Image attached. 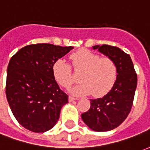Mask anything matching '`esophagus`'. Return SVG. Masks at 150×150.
I'll return each mask as SVG.
<instances>
[{
	"label": "esophagus",
	"instance_id": "1",
	"mask_svg": "<svg viewBox=\"0 0 150 150\" xmlns=\"http://www.w3.org/2000/svg\"><path fill=\"white\" fill-rule=\"evenodd\" d=\"M75 100H77V99L75 97H72V96H69V98H68L69 102H72V101Z\"/></svg>",
	"mask_w": 150,
	"mask_h": 150
}]
</instances>
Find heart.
Here are the masks:
<instances>
[{"label": "heart", "mask_w": 150, "mask_h": 150, "mask_svg": "<svg viewBox=\"0 0 150 150\" xmlns=\"http://www.w3.org/2000/svg\"><path fill=\"white\" fill-rule=\"evenodd\" d=\"M73 68L82 71L79 75L81 83L70 89L75 96H86L92 93L101 96L110 90L116 81L117 67L114 60L103 57L87 49L79 50L71 55ZM53 75L63 88H68L74 81L71 67L64 59H59L52 66Z\"/></svg>", "instance_id": "b5f03b06"}]
</instances>
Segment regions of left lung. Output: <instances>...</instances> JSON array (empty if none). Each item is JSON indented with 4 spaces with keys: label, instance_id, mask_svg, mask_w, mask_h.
<instances>
[{
    "label": "left lung",
    "instance_id": "1",
    "mask_svg": "<svg viewBox=\"0 0 150 150\" xmlns=\"http://www.w3.org/2000/svg\"><path fill=\"white\" fill-rule=\"evenodd\" d=\"M92 48L114 60L117 76L107 94L102 98L90 100L91 107L81 117L92 130L106 132L116 129L127 118L132 108L137 77L130 56L122 50L109 45H96Z\"/></svg>",
    "mask_w": 150,
    "mask_h": 150
}]
</instances>
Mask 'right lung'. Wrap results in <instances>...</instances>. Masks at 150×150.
Wrapping results in <instances>:
<instances>
[{
	"instance_id": "add662e5",
	"label": "right lung",
	"mask_w": 150,
	"mask_h": 150,
	"mask_svg": "<svg viewBox=\"0 0 150 150\" xmlns=\"http://www.w3.org/2000/svg\"><path fill=\"white\" fill-rule=\"evenodd\" d=\"M73 48L48 43L29 45L9 60L6 97L16 120L28 130L45 132L59 120L68 96L59 88L52 66Z\"/></svg>"
}]
</instances>
